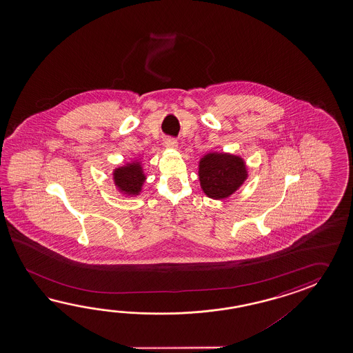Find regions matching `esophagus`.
<instances>
[{
    "instance_id": "esophagus-1",
    "label": "esophagus",
    "mask_w": 353,
    "mask_h": 353,
    "mask_svg": "<svg viewBox=\"0 0 353 353\" xmlns=\"http://www.w3.org/2000/svg\"><path fill=\"white\" fill-rule=\"evenodd\" d=\"M165 148L166 149H170V150H175V149H178V143H176V140H175V139H166Z\"/></svg>"
}]
</instances>
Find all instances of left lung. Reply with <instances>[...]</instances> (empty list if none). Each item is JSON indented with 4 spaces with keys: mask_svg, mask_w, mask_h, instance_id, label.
<instances>
[{
    "mask_svg": "<svg viewBox=\"0 0 353 353\" xmlns=\"http://www.w3.org/2000/svg\"><path fill=\"white\" fill-rule=\"evenodd\" d=\"M203 193L212 199H225L236 193L248 180V166L240 155L210 151L198 165Z\"/></svg>",
    "mask_w": 353,
    "mask_h": 353,
    "instance_id": "left-lung-1",
    "label": "left lung"
}]
</instances>
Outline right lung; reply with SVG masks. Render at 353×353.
<instances>
[{
	"mask_svg": "<svg viewBox=\"0 0 353 353\" xmlns=\"http://www.w3.org/2000/svg\"><path fill=\"white\" fill-rule=\"evenodd\" d=\"M114 187L121 194L126 196H137L143 192L146 175L143 173L141 160H132L123 165L114 168L112 172Z\"/></svg>",
	"mask_w": 353,
	"mask_h": 353,
	"instance_id": "right-lung-1",
	"label": "right lung"
}]
</instances>
